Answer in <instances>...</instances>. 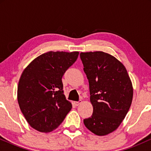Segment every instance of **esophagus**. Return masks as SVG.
<instances>
[{
	"mask_svg": "<svg viewBox=\"0 0 151 151\" xmlns=\"http://www.w3.org/2000/svg\"><path fill=\"white\" fill-rule=\"evenodd\" d=\"M81 103V100H79V101H74V104L75 106H79Z\"/></svg>",
	"mask_w": 151,
	"mask_h": 151,
	"instance_id": "34e87169",
	"label": "esophagus"
}]
</instances>
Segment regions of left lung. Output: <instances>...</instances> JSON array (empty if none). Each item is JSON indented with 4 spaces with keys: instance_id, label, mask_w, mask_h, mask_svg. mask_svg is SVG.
Listing matches in <instances>:
<instances>
[{
    "instance_id": "obj_1",
    "label": "left lung",
    "mask_w": 151,
    "mask_h": 151,
    "mask_svg": "<svg viewBox=\"0 0 151 151\" xmlns=\"http://www.w3.org/2000/svg\"><path fill=\"white\" fill-rule=\"evenodd\" d=\"M89 84L91 117L84 125L97 136H106L118 129L132 103V82L126 67L115 57L101 51L81 52Z\"/></svg>"
}]
</instances>
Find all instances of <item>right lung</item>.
<instances>
[{"mask_svg":"<svg viewBox=\"0 0 151 151\" xmlns=\"http://www.w3.org/2000/svg\"><path fill=\"white\" fill-rule=\"evenodd\" d=\"M79 52H52L34 59L19 79V106L31 127L48 133L61 124L72 105L63 92L62 76L77 60Z\"/></svg>","mask_w":151,"mask_h":151,"instance_id":"obj_1","label":"right lung"}]
</instances>
